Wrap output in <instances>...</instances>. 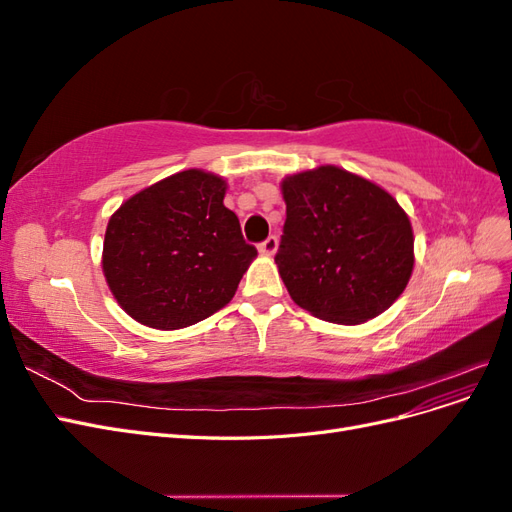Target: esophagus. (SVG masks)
<instances>
[{
  "label": "esophagus",
  "instance_id": "obj_1",
  "mask_svg": "<svg viewBox=\"0 0 512 512\" xmlns=\"http://www.w3.org/2000/svg\"><path fill=\"white\" fill-rule=\"evenodd\" d=\"M258 250H260V254L273 256V254L277 252V237H275V235H269L265 241H262V243L258 245Z\"/></svg>",
  "mask_w": 512,
  "mask_h": 512
}]
</instances>
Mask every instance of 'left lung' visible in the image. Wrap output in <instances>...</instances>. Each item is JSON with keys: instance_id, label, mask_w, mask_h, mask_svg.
<instances>
[{"instance_id": "1", "label": "left lung", "mask_w": 512, "mask_h": 512, "mask_svg": "<svg viewBox=\"0 0 512 512\" xmlns=\"http://www.w3.org/2000/svg\"><path fill=\"white\" fill-rule=\"evenodd\" d=\"M286 222L275 265L292 301L337 324L380 316L414 267V237L397 200L337 166L282 181Z\"/></svg>"}]
</instances>
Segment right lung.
Masks as SVG:
<instances>
[{
    "label": "right lung",
    "mask_w": 512,
    "mask_h": 512,
    "mask_svg": "<svg viewBox=\"0 0 512 512\" xmlns=\"http://www.w3.org/2000/svg\"><path fill=\"white\" fill-rule=\"evenodd\" d=\"M226 181L190 168L128 198L108 220L102 271L117 303L151 329H183L232 297L256 258Z\"/></svg>",
    "instance_id": "right-lung-1"
}]
</instances>
